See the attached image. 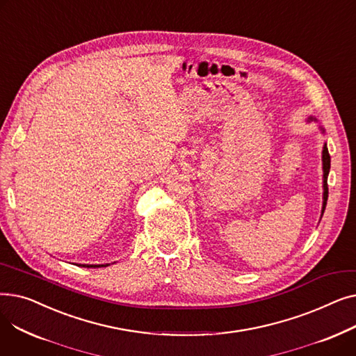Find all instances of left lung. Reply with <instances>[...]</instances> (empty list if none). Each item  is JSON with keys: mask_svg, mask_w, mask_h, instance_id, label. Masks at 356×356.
Here are the masks:
<instances>
[{"mask_svg": "<svg viewBox=\"0 0 356 356\" xmlns=\"http://www.w3.org/2000/svg\"><path fill=\"white\" fill-rule=\"evenodd\" d=\"M329 170H330V156H329V152H327V147L325 144L323 147V209L322 212H325V208H326V202H327V193H329V189H327V175H329Z\"/></svg>", "mask_w": 356, "mask_h": 356, "instance_id": "8db88e82", "label": "left lung"}]
</instances>
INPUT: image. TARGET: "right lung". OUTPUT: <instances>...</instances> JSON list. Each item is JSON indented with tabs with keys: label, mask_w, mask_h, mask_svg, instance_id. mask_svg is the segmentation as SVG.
I'll return each mask as SVG.
<instances>
[{
	"label": "right lung",
	"mask_w": 356,
	"mask_h": 356,
	"mask_svg": "<svg viewBox=\"0 0 356 356\" xmlns=\"http://www.w3.org/2000/svg\"><path fill=\"white\" fill-rule=\"evenodd\" d=\"M82 267H101V266H82Z\"/></svg>",
	"instance_id": "1"
}]
</instances>
